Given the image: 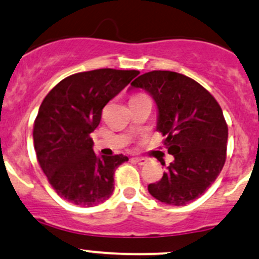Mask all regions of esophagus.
<instances>
[{"instance_id":"obj_1","label":"esophagus","mask_w":259,"mask_h":259,"mask_svg":"<svg viewBox=\"0 0 259 259\" xmlns=\"http://www.w3.org/2000/svg\"><path fill=\"white\" fill-rule=\"evenodd\" d=\"M133 160H134V161L137 162L138 165H145L146 162H148V160L144 159V157H134V159H133Z\"/></svg>"}]
</instances>
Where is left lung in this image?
Wrapping results in <instances>:
<instances>
[{"mask_svg":"<svg viewBox=\"0 0 259 259\" xmlns=\"http://www.w3.org/2000/svg\"><path fill=\"white\" fill-rule=\"evenodd\" d=\"M132 87L154 98L159 110L156 129L175 159L160 181L149 185V192L166 205L192 202L225 165L228 127L221 107L197 81L170 70L141 74Z\"/></svg>","mask_w":259,"mask_h":259,"instance_id":"left-lung-1","label":"left lung"}]
</instances>
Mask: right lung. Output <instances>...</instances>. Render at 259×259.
<instances>
[{
  "label": "right lung",
  "instance_id": "right-lung-1",
  "mask_svg": "<svg viewBox=\"0 0 259 259\" xmlns=\"http://www.w3.org/2000/svg\"><path fill=\"white\" fill-rule=\"evenodd\" d=\"M110 68L72 74L46 95L33 126L38 164L64 200L92 207L114 191V172L127 156H97L91 133L102 110L139 74Z\"/></svg>",
  "mask_w": 259,
  "mask_h": 259
}]
</instances>
